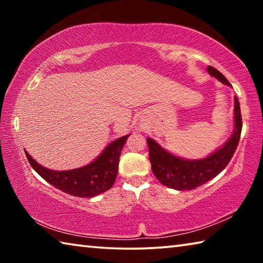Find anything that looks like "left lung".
<instances>
[{
	"label": "left lung",
	"instance_id": "obj_1",
	"mask_svg": "<svg viewBox=\"0 0 263 263\" xmlns=\"http://www.w3.org/2000/svg\"><path fill=\"white\" fill-rule=\"evenodd\" d=\"M211 77L220 82L231 86L224 75L216 68L208 66ZM242 119L240 112V103L234 96V131L225 145L209 157L201 160H185L175 157L162 148L152 138H147L149 149V161L155 177L163 185L176 190H191L206 183L228 166L237 149L241 135Z\"/></svg>",
	"mask_w": 263,
	"mask_h": 263
}]
</instances>
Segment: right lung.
<instances>
[{
    "label": "right lung",
    "instance_id": "obj_1",
    "mask_svg": "<svg viewBox=\"0 0 263 263\" xmlns=\"http://www.w3.org/2000/svg\"><path fill=\"white\" fill-rule=\"evenodd\" d=\"M128 136L111 142L99 158L87 166L70 171H51L34 161L28 152L25 154L31 167L55 188L75 197H94L114 185L117 177L119 157Z\"/></svg>",
    "mask_w": 263,
    "mask_h": 263
}]
</instances>
